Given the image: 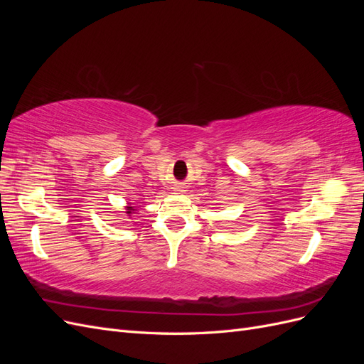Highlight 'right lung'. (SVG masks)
I'll return each instance as SVG.
<instances>
[{
	"label": "right lung",
	"instance_id": "obj_1",
	"mask_svg": "<svg viewBox=\"0 0 364 364\" xmlns=\"http://www.w3.org/2000/svg\"><path fill=\"white\" fill-rule=\"evenodd\" d=\"M126 209H127V211H126V214H127V215H130V214H134V211H136V209H135V206H126Z\"/></svg>",
	"mask_w": 364,
	"mask_h": 364
}]
</instances>
